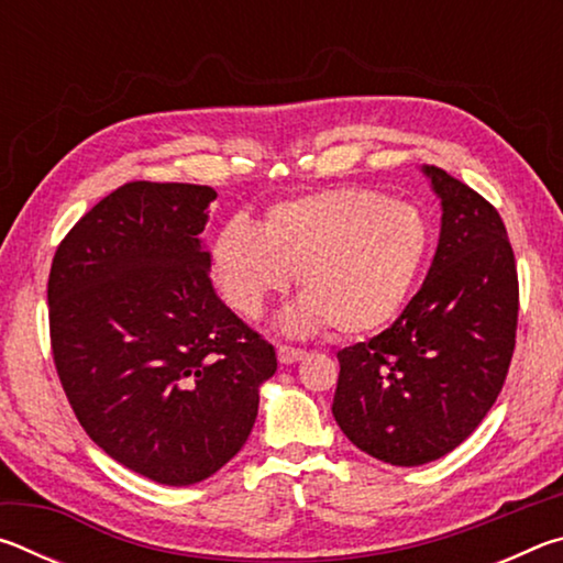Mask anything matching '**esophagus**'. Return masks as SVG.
<instances>
[{
  "label": "esophagus",
  "mask_w": 563,
  "mask_h": 563,
  "mask_svg": "<svg viewBox=\"0 0 563 563\" xmlns=\"http://www.w3.org/2000/svg\"><path fill=\"white\" fill-rule=\"evenodd\" d=\"M308 352L300 350V347H292V345H278V360L283 365H292V362H300Z\"/></svg>",
  "instance_id": "1"
}]
</instances>
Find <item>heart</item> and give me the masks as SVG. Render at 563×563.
I'll list each match as a JSON object with an SVG mask.
<instances>
[{"mask_svg": "<svg viewBox=\"0 0 563 563\" xmlns=\"http://www.w3.org/2000/svg\"><path fill=\"white\" fill-rule=\"evenodd\" d=\"M427 253L430 223L417 206L367 188H330L273 203L261 228L231 218L213 241V273L245 318H258L298 273L305 298L288 325L360 338L395 320Z\"/></svg>", "mask_w": 563, "mask_h": 563, "instance_id": "obj_1", "label": "heart"}]
</instances>
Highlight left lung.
<instances>
[{
  "label": "left lung",
  "mask_w": 563,
  "mask_h": 563,
  "mask_svg": "<svg viewBox=\"0 0 563 563\" xmlns=\"http://www.w3.org/2000/svg\"><path fill=\"white\" fill-rule=\"evenodd\" d=\"M442 198V233L422 288L393 325L338 352L332 415L375 460L417 466L470 437L507 379L519 275L497 208L446 170L424 168Z\"/></svg>",
  "instance_id": "8db88e82"
}]
</instances>
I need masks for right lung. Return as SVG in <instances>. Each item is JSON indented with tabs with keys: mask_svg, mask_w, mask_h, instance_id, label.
Masks as SVG:
<instances>
[{
	"mask_svg": "<svg viewBox=\"0 0 563 563\" xmlns=\"http://www.w3.org/2000/svg\"><path fill=\"white\" fill-rule=\"evenodd\" d=\"M216 190L131 180L84 213L52 261L54 367L76 419L168 487L245 444L278 357L213 290L201 235Z\"/></svg>",
	"mask_w": 563,
	"mask_h": 563,
	"instance_id": "1",
	"label": "right lung"
}]
</instances>
